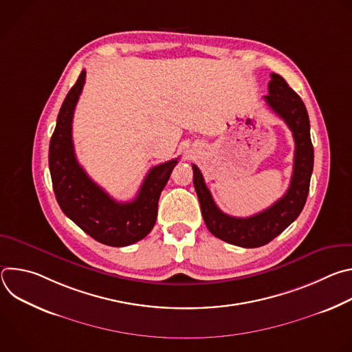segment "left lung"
<instances>
[{
	"label": "left lung",
	"instance_id": "left-lung-1",
	"mask_svg": "<svg viewBox=\"0 0 352 352\" xmlns=\"http://www.w3.org/2000/svg\"><path fill=\"white\" fill-rule=\"evenodd\" d=\"M270 76L269 94L265 96V102L284 120L295 142L294 171L284 196L269 209L250 217L228 216L216 206L202 173L192 164L193 185L206 227L214 236L242 248L269 243L299 216L307 202L314 170V146L307 107L280 75L272 74Z\"/></svg>",
	"mask_w": 352,
	"mask_h": 352
}]
</instances>
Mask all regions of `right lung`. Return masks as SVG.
Instances as JSON below:
<instances>
[{"label":"right lung","mask_w":352,"mask_h":352,"mask_svg":"<svg viewBox=\"0 0 352 352\" xmlns=\"http://www.w3.org/2000/svg\"><path fill=\"white\" fill-rule=\"evenodd\" d=\"M83 69L68 91L50 140L48 167L61 210L96 241L126 246L143 239L156 224L159 197L178 159L150 168L132 202H117L79 166L72 142V120L85 85Z\"/></svg>","instance_id":"right-lung-1"}]
</instances>
